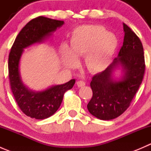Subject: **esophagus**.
Returning <instances> with one entry per match:
<instances>
[{"label": "esophagus", "mask_w": 151, "mask_h": 151, "mask_svg": "<svg viewBox=\"0 0 151 151\" xmlns=\"http://www.w3.org/2000/svg\"><path fill=\"white\" fill-rule=\"evenodd\" d=\"M77 86L79 87V88H81V87H83L85 85V83L84 81H82V80H80V81H78L77 83Z\"/></svg>", "instance_id": "34e87169"}]
</instances>
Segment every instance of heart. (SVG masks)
Here are the masks:
<instances>
[{
  "instance_id": "heart-1",
  "label": "heart",
  "mask_w": 151,
  "mask_h": 151,
  "mask_svg": "<svg viewBox=\"0 0 151 151\" xmlns=\"http://www.w3.org/2000/svg\"><path fill=\"white\" fill-rule=\"evenodd\" d=\"M118 47L116 36L101 25H82L73 30L70 47L63 45L60 55L63 64L73 68L77 58H84V66L90 72L99 73L110 64Z\"/></svg>"
}]
</instances>
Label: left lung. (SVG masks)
Listing matches in <instances>:
<instances>
[{
    "instance_id": "obj_1",
    "label": "left lung",
    "mask_w": 151,
    "mask_h": 151,
    "mask_svg": "<svg viewBox=\"0 0 151 151\" xmlns=\"http://www.w3.org/2000/svg\"><path fill=\"white\" fill-rule=\"evenodd\" d=\"M123 46L118 55L104 71L93 77V96L87 107L100 120L118 118L127 109L137 92L144 77L145 57L140 39L123 23ZM117 69L122 70L119 79L113 78Z\"/></svg>"
}]
</instances>
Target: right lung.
I'll return each instance as SVG.
<instances>
[{"mask_svg":"<svg viewBox=\"0 0 151 151\" xmlns=\"http://www.w3.org/2000/svg\"><path fill=\"white\" fill-rule=\"evenodd\" d=\"M63 21L38 17L25 25L17 36L9 56V77L12 93L18 106L27 116L38 120L52 116L58 109L63 95L75 83L73 79L64 84L52 85L44 91L29 89L21 80L19 62L24 49L42 43L51 36Z\"/></svg>","mask_w":151,"mask_h":151,"instance_id":"add662e5","label":"right lung"}]
</instances>
